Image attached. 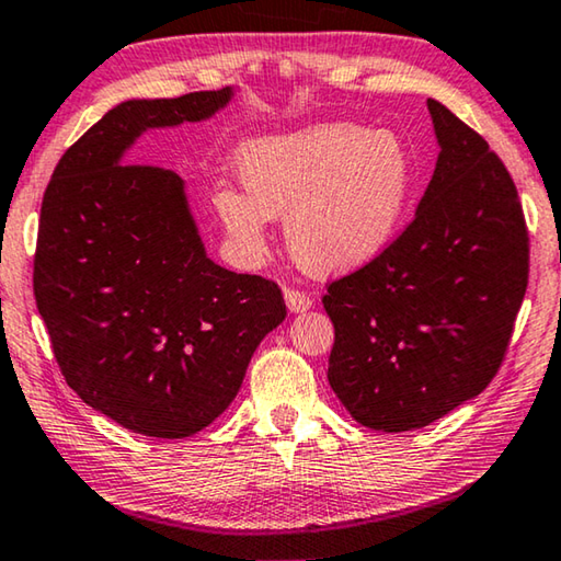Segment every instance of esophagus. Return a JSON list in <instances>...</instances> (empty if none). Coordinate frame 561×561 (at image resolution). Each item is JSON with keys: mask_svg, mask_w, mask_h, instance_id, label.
I'll return each mask as SVG.
<instances>
[{"mask_svg": "<svg viewBox=\"0 0 561 561\" xmlns=\"http://www.w3.org/2000/svg\"><path fill=\"white\" fill-rule=\"evenodd\" d=\"M284 301H287L289 312H307L309 307H312V297L307 295V291L295 289V287H284Z\"/></svg>", "mask_w": 561, "mask_h": 561, "instance_id": "obj_1", "label": "esophagus"}]
</instances>
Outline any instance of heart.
<instances>
[{"instance_id": "heart-1", "label": "heart", "mask_w": 561, "mask_h": 561, "mask_svg": "<svg viewBox=\"0 0 561 561\" xmlns=\"http://www.w3.org/2000/svg\"><path fill=\"white\" fill-rule=\"evenodd\" d=\"M244 194L219 190L215 211L247 260H262L272 217H287V244L314 274L357 270L397 234L414 192V162L394 131L354 122L244 141Z\"/></svg>"}]
</instances>
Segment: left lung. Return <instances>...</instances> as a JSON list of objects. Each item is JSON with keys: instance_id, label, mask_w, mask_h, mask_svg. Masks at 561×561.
Wrapping results in <instances>:
<instances>
[{"instance_id": "8db88e82", "label": "left lung", "mask_w": 561, "mask_h": 561, "mask_svg": "<svg viewBox=\"0 0 561 561\" xmlns=\"http://www.w3.org/2000/svg\"><path fill=\"white\" fill-rule=\"evenodd\" d=\"M426 106L442 152L414 219L322 297L329 385L377 432L420 430L484 392L529 279L527 221L502 159L447 106Z\"/></svg>"}]
</instances>
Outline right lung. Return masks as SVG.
<instances>
[{"label": "right lung", "instance_id": "add662e5", "mask_svg": "<svg viewBox=\"0 0 561 561\" xmlns=\"http://www.w3.org/2000/svg\"><path fill=\"white\" fill-rule=\"evenodd\" d=\"M229 100L232 87L117 104L61 154L42 199L34 299L61 375L145 437L215 422L287 317L272 279L209 260L180 174L124 157L141 131L202 122Z\"/></svg>", "mask_w": 561, "mask_h": 561}]
</instances>
